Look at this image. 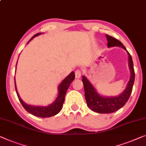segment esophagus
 Segmentation results:
<instances>
[{
    "label": "esophagus",
    "instance_id": "34e87169",
    "mask_svg": "<svg viewBox=\"0 0 146 146\" xmlns=\"http://www.w3.org/2000/svg\"><path fill=\"white\" fill-rule=\"evenodd\" d=\"M81 75H82V73L80 70H77L75 72V76L76 78H80L81 77Z\"/></svg>",
    "mask_w": 146,
    "mask_h": 146
}]
</instances>
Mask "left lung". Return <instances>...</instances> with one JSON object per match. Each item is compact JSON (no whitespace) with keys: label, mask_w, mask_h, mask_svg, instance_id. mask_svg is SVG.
Returning a JSON list of instances; mask_svg holds the SVG:
<instances>
[{"label":"left lung","mask_w":146,"mask_h":146,"mask_svg":"<svg viewBox=\"0 0 146 146\" xmlns=\"http://www.w3.org/2000/svg\"><path fill=\"white\" fill-rule=\"evenodd\" d=\"M106 38L108 41V47H120L126 50V48L121 42L115 38L108 35H106ZM127 51V50H126ZM128 55V65L130 71V78L126 88L121 94L117 96L105 97L98 94L96 89L90 83L85 76H82V82L84 84V91H85V98L88 107L98 113H111L117 111L126 104L129 99L132 91L134 85L135 73L134 64L132 56L127 51Z\"/></svg>","instance_id":"left-lung-1"}]
</instances>
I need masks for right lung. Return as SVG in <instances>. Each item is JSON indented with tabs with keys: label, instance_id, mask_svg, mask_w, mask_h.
I'll use <instances>...</instances> for the list:
<instances>
[{
	"label": "right lung",
	"instance_id": "1",
	"mask_svg": "<svg viewBox=\"0 0 146 146\" xmlns=\"http://www.w3.org/2000/svg\"><path fill=\"white\" fill-rule=\"evenodd\" d=\"M41 34H42V33H37V34L33 35V36L29 39V41L27 42V44H28L33 38ZM17 62H18V61H17ZM74 79V72H72L68 76H67L62 80V82L59 84L58 87V96L56 97L55 100H54L52 103L48 105L47 106H35V105L27 104V103H25L24 101H22V99L20 98V96H19L18 92V91H17L16 88L15 78H14V83H15V88L17 93V96H18L19 100H20V103H22L24 108L26 109L29 113L31 114V115L36 116V117H38L47 118L56 115V114H58L59 112L60 111V110L62 109L63 103H64V101L65 95H66L67 90L68 89L70 85V84L72 83V82Z\"/></svg>",
	"mask_w": 146,
	"mask_h": 146
}]
</instances>
